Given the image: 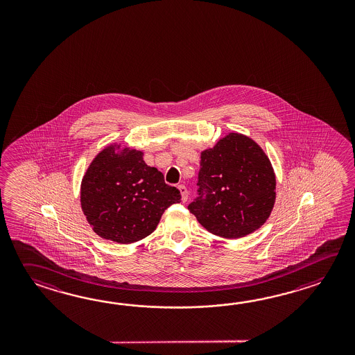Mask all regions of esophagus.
Returning <instances> with one entry per match:
<instances>
[{"label":"esophagus","instance_id":"esophagus-1","mask_svg":"<svg viewBox=\"0 0 355 355\" xmlns=\"http://www.w3.org/2000/svg\"><path fill=\"white\" fill-rule=\"evenodd\" d=\"M179 190H180L181 198H182V202H187L189 198L188 189H187V187H185V185H179Z\"/></svg>","mask_w":355,"mask_h":355}]
</instances>
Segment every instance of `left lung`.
Segmentation results:
<instances>
[{
    "instance_id": "1",
    "label": "left lung",
    "mask_w": 355,
    "mask_h": 355,
    "mask_svg": "<svg viewBox=\"0 0 355 355\" xmlns=\"http://www.w3.org/2000/svg\"><path fill=\"white\" fill-rule=\"evenodd\" d=\"M198 185L200 196L189 211L207 231L223 239L259 230L277 198L270 159L252 138L237 132L202 151Z\"/></svg>"
}]
</instances>
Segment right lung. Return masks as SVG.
I'll return each instance as SVG.
<instances>
[{
    "instance_id": "add662e5",
    "label": "right lung",
    "mask_w": 355,
    "mask_h": 355,
    "mask_svg": "<svg viewBox=\"0 0 355 355\" xmlns=\"http://www.w3.org/2000/svg\"><path fill=\"white\" fill-rule=\"evenodd\" d=\"M83 214L104 240L128 245L151 234L180 191L167 185L144 152L121 144L105 146L91 161L80 188Z\"/></svg>"
}]
</instances>
